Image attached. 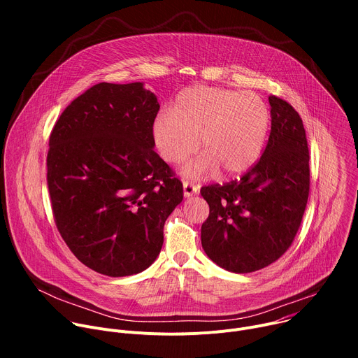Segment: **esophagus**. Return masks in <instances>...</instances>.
Masks as SVG:
<instances>
[{"label": "esophagus", "instance_id": "esophagus-1", "mask_svg": "<svg viewBox=\"0 0 358 358\" xmlns=\"http://www.w3.org/2000/svg\"><path fill=\"white\" fill-rule=\"evenodd\" d=\"M182 188H184V196H185V198L192 196V195L196 194V191H198V187L194 185L192 182H188V181H184V182H182Z\"/></svg>", "mask_w": 358, "mask_h": 358}]
</instances>
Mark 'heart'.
<instances>
[{"mask_svg":"<svg viewBox=\"0 0 358 358\" xmlns=\"http://www.w3.org/2000/svg\"><path fill=\"white\" fill-rule=\"evenodd\" d=\"M271 124L261 96L220 87L194 86L182 90L171 113H160L151 126L152 143L171 166L199 148L202 155L182 169L188 178L221 170L222 177L246 173L262 155Z\"/></svg>","mask_w":358,"mask_h":358,"instance_id":"1","label":"heart"}]
</instances>
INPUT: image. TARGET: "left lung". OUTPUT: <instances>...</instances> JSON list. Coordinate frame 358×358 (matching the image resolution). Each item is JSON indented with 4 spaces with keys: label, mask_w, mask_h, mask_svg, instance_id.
<instances>
[{
    "label": "left lung",
    "mask_w": 358,
    "mask_h": 358,
    "mask_svg": "<svg viewBox=\"0 0 358 358\" xmlns=\"http://www.w3.org/2000/svg\"><path fill=\"white\" fill-rule=\"evenodd\" d=\"M271 134L259 162L241 180L201 188L210 215L201 227L208 258L234 273L278 261L292 245L309 198V147L299 113L269 96Z\"/></svg>",
    "instance_id": "left-lung-1"
}]
</instances>
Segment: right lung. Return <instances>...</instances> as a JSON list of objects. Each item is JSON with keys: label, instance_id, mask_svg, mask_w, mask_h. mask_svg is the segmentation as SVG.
I'll list each match as a JSON object with an SVG mask.
<instances>
[{"label": "right lung", "instance_id": "add662e5", "mask_svg": "<svg viewBox=\"0 0 358 358\" xmlns=\"http://www.w3.org/2000/svg\"><path fill=\"white\" fill-rule=\"evenodd\" d=\"M157 96L101 82L76 97L49 137L46 180L58 231L75 257L112 276L143 272L162 250L182 184L152 150Z\"/></svg>", "mask_w": 358, "mask_h": 358}]
</instances>
